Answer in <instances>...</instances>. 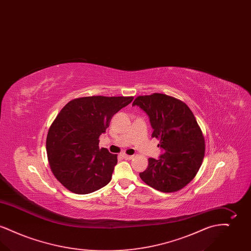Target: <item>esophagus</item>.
<instances>
[{
    "label": "esophagus",
    "mask_w": 251,
    "mask_h": 251,
    "mask_svg": "<svg viewBox=\"0 0 251 251\" xmlns=\"http://www.w3.org/2000/svg\"><path fill=\"white\" fill-rule=\"evenodd\" d=\"M122 157L124 158V159H126V160H131V159H132L133 158V155H128V154H122Z\"/></svg>",
    "instance_id": "34e87169"
}]
</instances>
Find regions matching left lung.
<instances>
[{
    "instance_id": "8db88e82",
    "label": "left lung",
    "mask_w": 251,
    "mask_h": 251,
    "mask_svg": "<svg viewBox=\"0 0 251 251\" xmlns=\"http://www.w3.org/2000/svg\"><path fill=\"white\" fill-rule=\"evenodd\" d=\"M149 116L151 134L160 140L163 154L149 158L147 169L139 173L145 183L165 193L183 188L195 178L202 164L205 141L190 108L170 96L154 93L139 96L132 106Z\"/></svg>"
}]
</instances>
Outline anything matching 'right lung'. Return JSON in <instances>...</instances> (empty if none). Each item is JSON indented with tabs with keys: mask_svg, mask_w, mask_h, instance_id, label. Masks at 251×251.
<instances>
[{
	"mask_svg": "<svg viewBox=\"0 0 251 251\" xmlns=\"http://www.w3.org/2000/svg\"><path fill=\"white\" fill-rule=\"evenodd\" d=\"M132 97L92 96L68 102L49 129L46 149L55 178L70 191L89 194L109 183L118 155L99 148L112 117Z\"/></svg>",
	"mask_w": 251,
	"mask_h": 251,
	"instance_id": "obj_1",
	"label": "right lung"
}]
</instances>
